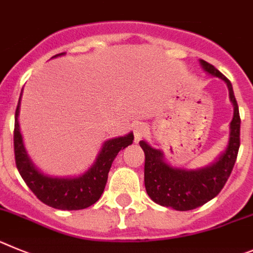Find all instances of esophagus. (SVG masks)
Returning a JSON list of instances; mask_svg holds the SVG:
<instances>
[{
  "mask_svg": "<svg viewBox=\"0 0 253 253\" xmlns=\"http://www.w3.org/2000/svg\"><path fill=\"white\" fill-rule=\"evenodd\" d=\"M133 133H135V140L138 142L147 133V126L145 124H137L133 128Z\"/></svg>",
  "mask_w": 253,
  "mask_h": 253,
  "instance_id": "esophagus-1",
  "label": "esophagus"
}]
</instances>
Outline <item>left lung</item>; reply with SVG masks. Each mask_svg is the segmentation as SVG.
I'll list each match as a JSON object with an SVG mask.
<instances>
[{"label": "left lung", "mask_w": 253, "mask_h": 253, "mask_svg": "<svg viewBox=\"0 0 253 253\" xmlns=\"http://www.w3.org/2000/svg\"><path fill=\"white\" fill-rule=\"evenodd\" d=\"M200 64L207 73L226 82L228 87L234 111L226 151L209 166L186 170L172 168L164 160L163 151L140 141L145 152V188L149 197L160 206L183 211L203 206L219 194L231 175L240 149L241 118L231 82L206 60H200Z\"/></svg>", "instance_id": "left-lung-1"}]
</instances>
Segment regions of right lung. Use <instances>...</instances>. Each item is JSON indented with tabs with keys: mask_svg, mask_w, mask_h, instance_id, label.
Wrapping results in <instances>:
<instances>
[{
	"mask_svg": "<svg viewBox=\"0 0 253 253\" xmlns=\"http://www.w3.org/2000/svg\"><path fill=\"white\" fill-rule=\"evenodd\" d=\"M60 55H64V53L56 54L53 58ZM20 101L21 97L15 112L13 150L16 166L26 185L31 189V192L38 197V199L51 208L61 211H79L94 204L103 193L113 160L122 149L131 145L133 141V133L129 132L128 135L122 137L107 140L94 164L84 174L77 177L49 176L36 169L24 146L17 121Z\"/></svg>",
	"mask_w": 253,
	"mask_h": 253,
	"instance_id": "1",
	"label": "right lung"
}]
</instances>
